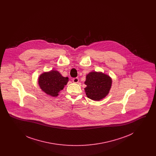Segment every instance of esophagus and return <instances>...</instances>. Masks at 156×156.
<instances>
[{
  "label": "esophagus",
  "instance_id": "obj_1",
  "mask_svg": "<svg viewBox=\"0 0 156 156\" xmlns=\"http://www.w3.org/2000/svg\"><path fill=\"white\" fill-rule=\"evenodd\" d=\"M73 82L74 83H78L79 82V79L78 78H74L73 79Z\"/></svg>",
  "mask_w": 156,
  "mask_h": 156
}]
</instances>
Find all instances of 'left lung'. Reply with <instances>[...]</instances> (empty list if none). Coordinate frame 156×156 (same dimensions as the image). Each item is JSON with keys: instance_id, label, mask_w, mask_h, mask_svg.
<instances>
[{"instance_id": "8db88e82", "label": "left lung", "mask_w": 156, "mask_h": 156, "mask_svg": "<svg viewBox=\"0 0 156 156\" xmlns=\"http://www.w3.org/2000/svg\"><path fill=\"white\" fill-rule=\"evenodd\" d=\"M111 78L102 73L90 72L86 76L84 88L86 95L94 101H100L106 97L111 88Z\"/></svg>"}]
</instances>
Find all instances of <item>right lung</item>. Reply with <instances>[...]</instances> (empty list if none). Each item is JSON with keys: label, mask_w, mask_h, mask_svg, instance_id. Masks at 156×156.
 Here are the masks:
<instances>
[{"label": "right lung", "mask_w": 156, "mask_h": 156, "mask_svg": "<svg viewBox=\"0 0 156 156\" xmlns=\"http://www.w3.org/2000/svg\"><path fill=\"white\" fill-rule=\"evenodd\" d=\"M68 82V77L62 76L57 71L51 70L40 75L38 82L45 94L55 97L58 95L59 91L64 89Z\"/></svg>", "instance_id": "right-lung-1"}]
</instances>
